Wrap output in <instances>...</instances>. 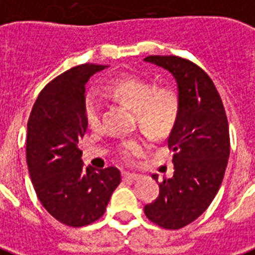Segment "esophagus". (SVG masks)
Returning a JSON list of instances; mask_svg holds the SVG:
<instances>
[{"label":"esophagus","mask_w":255,"mask_h":255,"mask_svg":"<svg viewBox=\"0 0 255 255\" xmlns=\"http://www.w3.org/2000/svg\"><path fill=\"white\" fill-rule=\"evenodd\" d=\"M122 178L124 181H137V179L141 178L139 174H133V173H122Z\"/></svg>","instance_id":"1"}]
</instances>
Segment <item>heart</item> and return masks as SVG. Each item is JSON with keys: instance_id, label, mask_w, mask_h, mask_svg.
<instances>
[{"instance_id": "obj_1", "label": "heart", "mask_w": 255, "mask_h": 255, "mask_svg": "<svg viewBox=\"0 0 255 255\" xmlns=\"http://www.w3.org/2000/svg\"><path fill=\"white\" fill-rule=\"evenodd\" d=\"M106 92L114 101L134 110L138 126L154 139L167 137L179 118L181 101L177 90L171 86H155L151 81L137 76H129L110 82ZM85 117L90 129L101 126V104L94 94L85 100ZM145 143L141 139H128L118 149L120 158L133 165Z\"/></svg>"}]
</instances>
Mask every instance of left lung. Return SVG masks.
<instances>
[{"mask_svg":"<svg viewBox=\"0 0 255 255\" xmlns=\"http://www.w3.org/2000/svg\"><path fill=\"white\" fill-rule=\"evenodd\" d=\"M178 84L181 110L167 138L174 174L158 182L159 195L145 206L153 224L178 230L202 214L220 190L230 154L229 124L212 78L194 62L177 56H149ZM158 181V175H151Z\"/></svg>","mask_w":255,"mask_h":255,"instance_id":"obj_1","label":"left lung"}]
</instances>
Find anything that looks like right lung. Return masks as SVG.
<instances>
[{
    "label": "right lung",
    "instance_id": "1",
    "mask_svg": "<svg viewBox=\"0 0 255 255\" xmlns=\"http://www.w3.org/2000/svg\"><path fill=\"white\" fill-rule=\"evenodd\" d=\"M105 68L82 64L56 77L41 90L27 121L26 162L35 194L50 216L72 228L100 220L121 182L117 167H85L78 147L88 131L86 82Z\"/></svg>",
    "mask_w": 255,
    "mask_h": 255
}]
</instances>
